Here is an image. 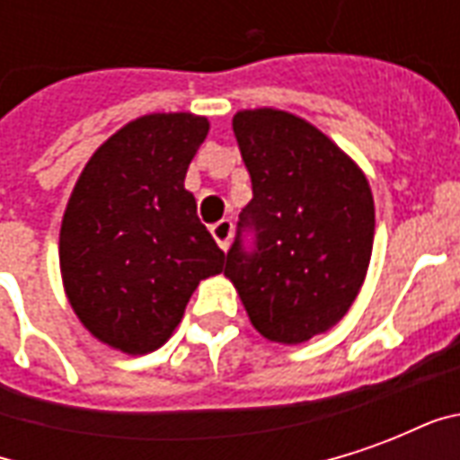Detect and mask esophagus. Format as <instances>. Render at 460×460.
Segmentation results:
<instances>
[{
	"label": "esophagus",
	"instance_id": "1",
	"mask_svg": "<svg viewBox=\"0 0 460 460\" xmlns=\"http://www.w3.org/2000/svg\"><path fill=\"white\" fill-rule=\"evenodd\" d=\"M231 221L229 219H221L217 221V224H211V236H214V241L219 243V249H229V243H231Z\"/></svg>",
	"mask_w": 460,
	"mask_h": 460
}]
</instances>
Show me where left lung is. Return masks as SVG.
I'll return each instance as SVG.
<instances>
[{"instance_id": "8db88e82", "label": "left lung", "mask_w": 460, "mask_h": 460, "mask_svg": "<svg viewBox=\"0 0 460 460\" xmlns=\"http://www.w3.org/2000/svg\"><path fill=\"white\" fill-rule=\"evenodd\" d=\"M231 125L253 187L239 226L256 231V251L234 241L224 276L263 338L300 345L338 325L365 283L372 190L357 162L298 115L253 108Z\"/></svg>"}]
</instances>
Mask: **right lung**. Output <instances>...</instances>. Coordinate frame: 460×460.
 Returning a JSON list of instances; mask_svg holds the SVG:
<instances>
[{"label": "right lung", "instance_id": "right-lung-1", "mask_svg": "<svg viewBox=\"0 0 460 460\" xmlns=\"http://www.w3.org/2000/svg\"><path fill=\"white\" fill-rule=\"evenodd\" d=\"M207 132L204 115L135 118L91 155L66 204V298L95 340L125 355L164 345L199 280L224 269V251L184 190Z\"/></svg>", "mask_w": 460, "mask_h": 460}]
</instances>
